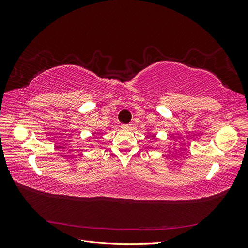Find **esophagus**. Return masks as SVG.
<instances>
[{"instance_id":"34e87169","label":"esophagus","mask_w":248,"mask_h":248,"mask_svg":"<svg viewBox=\"0 0 248 248\" xmlns=\"http://www.w3.org/2000/svg\"><path fill=\"white\" fill-rule=\"evenodd\" d=\"M121 127H122V128H124V129H128V128H130V127H131V124H122Z\"/></svg>"}]
</instances>
